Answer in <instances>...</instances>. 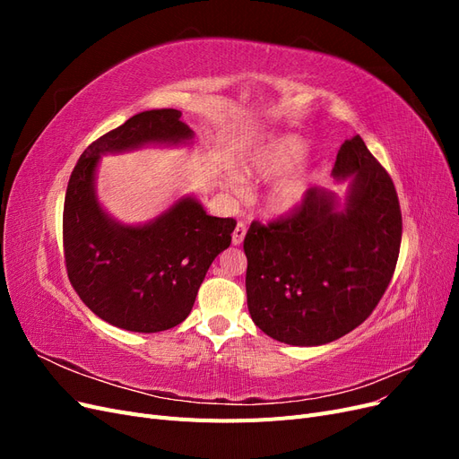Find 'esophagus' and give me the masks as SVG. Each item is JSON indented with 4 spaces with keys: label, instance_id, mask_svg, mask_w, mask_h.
I'll list each match as a JSON object with an SVG mask.
<instances>
[{
    "label": "esophagus",
    "instance_id": "1",
    "mask_svg": "<svg viewBox=\"0 0 459 459\" xmlns=\"http://www.w3.org/2000/svg\"><path fill=\"white\" fill-rule=\"evenodd\" d=\"M245 233H247V226L243 224V221H239V224L235 226V230L231 233V243L233 245H241L243 239H245Z\"/></svg>",
    "mask_w": 459,
    "mask_h": 459
}]
</instances>
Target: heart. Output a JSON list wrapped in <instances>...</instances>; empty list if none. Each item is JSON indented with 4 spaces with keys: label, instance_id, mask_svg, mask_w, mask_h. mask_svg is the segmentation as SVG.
Wrapping results in <instances>:
<instances>
[{
    "label": "heart",
    "instance_id": "b5f03b06",
    "mask_svg": "<svg viewBox=\"0 0 459 459\" xmlns=\"http://www.w3.org/2000/svg\"><path fill=\"white\" fill-rule=\"evenodd\" d=\"M308 155V143L297 135H272L248 147L238 162L243 179H260L275 184L266 195L270 214L283 216L295 212L314 187L316 170L299 166Z\"/></svg>",
    "mask_w": 459,
    "mask_h": 459
}]
</instances>
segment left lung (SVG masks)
Instances as JSON below:
<instances>
[{
    "label": "left lung",
    "instance_id": "8db88e82",
    "mask_svg": "<svg viewBox=\"0 0 459 459\" xmlns=\"http://www.w3.org/2000/svg\"><path fill=\"white\" fill-rule=\"evenodd\" d=\"M333 178L335 191L310 189L287 216L253 221L247 255V307L272 339L317 346L358 327L393 280L402 241L400 203L391 176L364 140H346Z\"/></svg>",
    "mask_w": 459,
    "mask_h": 459
}]
</instances>
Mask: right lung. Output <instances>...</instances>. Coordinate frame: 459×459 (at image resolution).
Here are the masks:
<instances>
[{
  "label": "right lung",
  "mask_w": 459,
  "mask_h": 459,
  "mask_svg": "<svg viewBox=\"0 0 459 459\" xmlns=\"http://www.w3.org/2000/svg\"><path fill=\"white\" fill-rule=\"evenodd\" d=\"M191 137L179 110H145L95 140L68 179L63 211L68 280L82 302L110 325L157 333L182 324L212 260L231 243L235 220L208 216L195 197H182L143 226L120 224L97 201L95 170L107 152L178 145Z\"/></svg>",
  "instance_id": "add662e5"
}]
</instances>
